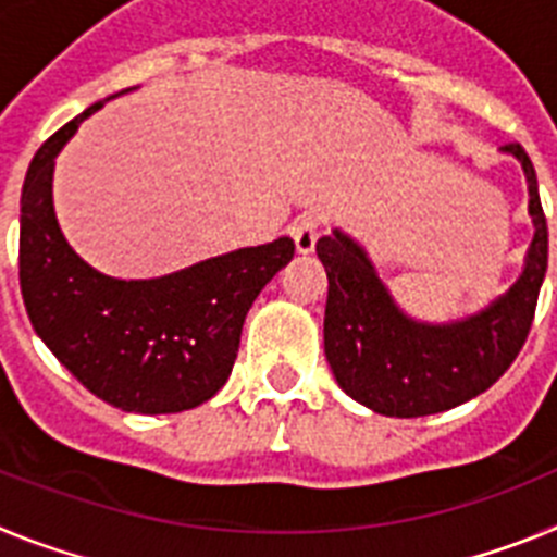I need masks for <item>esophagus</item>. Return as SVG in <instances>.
<instances>
[{
  "instance_id": "1",
  "label": "esophagus",
  "mask_w": 557,
  "mask_h": 557,
  "mask_svg": "<svg viewBox=\"0 0 557 557\" xmlns=\"http://www.w3.org/2000/svg\"><path fill=\"white\" fill-rule=\"evenodd\" d=\"M318 231H321V220L314 218V214H304L301 220H295L289 225V236L295 239L298 253H312L314 243H318Z\"/></svg>"
}]
</instances>
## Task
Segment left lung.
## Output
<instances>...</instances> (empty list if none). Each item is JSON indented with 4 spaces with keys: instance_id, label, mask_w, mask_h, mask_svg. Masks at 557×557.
I'll return each mask as SVG.
<instances>
[{
    "instance_id": "1",
    "label": "left lung",
    "mask_w": 557,
    "mask_h": 557,
    "mask_svg": "<svg viewBox=\"0 0 557 557\" xmlns=\"http://www.w3.org/2000/svg\"><path fill=\"white\" fill-rule=\"evenodd\" d=\"M502 150L516 156L528 175L535 236L519 282L482 312L441 326L412 321L351 236L334 228L314 245L329 275L323 318L329 366L337 385L373 412L418 418L451 410L488 391L528 339L547 273V218L524 147L513 141Z\"/></svg>"
}]
</instances>
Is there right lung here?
I'll list each match as a JSON object with an SVG mask.
<instances>
[{
  "label": "right lung",
  "instance_id": "obj_1",
  "mask_svg": "<svg viewBox=\"0 0 557 557\" xmlns=\"http://www.w3.org/2000/svg\"><path fill=\"white\" fill-rule=\"evenodd\" d=\"M102 102L52 133L27 170L18 234L24 307L49 351L97 398L145 416L191 410L225 385L245 314L295 245L278 236L139 282L83 262L55 220L52 172L61 147Z\"/></svg>",
  "mask_w": 557,
  "mask_h": 557
}]
</instances>
